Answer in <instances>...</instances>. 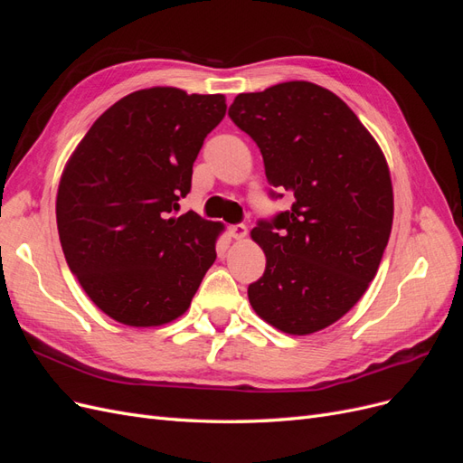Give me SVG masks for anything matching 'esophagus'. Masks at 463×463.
<instances>
[{
  "instance_id": "esophagus-1",
  "label": "esophagus",
  "mask_w": 463,
  "mask_h": 463,
  "mask_svg": "<svg viewBox=\"0 0 463 463\" xmlns=\"http://www.w3.org/2000/svg\"><path fill=\"white\" fill-rule=\"evenodd\" d=\"M230 235L233 237V240H245L247 228L243 226V223H235V226H230Z\"/></svg>"
}]
</instances>
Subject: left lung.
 <instances>
[{"label": "left lung", "mask_w": 463, "mask_h": 463, "mask_svg": "<svg viewBox=\"0 0 463 463\" xmlns=\"http://www.w3.org/2000/svg\"><path fill=\"white\" fill-rule=\"evenodd\" d=\"M228 116L260 148L269 184L296 197L250 232L266 269L249 303L286 334L318 332L363 298L388 245L394 193L384 154L352 108L315 82L237 94Z\"/></svg>", "instance_id": "obj_1"}]
</instances>
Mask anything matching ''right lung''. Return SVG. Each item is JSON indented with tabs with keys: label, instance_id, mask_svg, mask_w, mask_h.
I'll use <instances>...</instances> for the list:
<instances>
[{
	"label": "right lung",
	"instance_id": "add662e5",
	"mask_svg": "<svg viewBox=\"0 0 463 463\" xmlns=\"http://www.w3.org/2000/svg\"><path fill=\"white\" fill-rule=\"evenodd\" d=\"M226 108L223 94L131 92L92 123L63 167L55 218L65 260L121 325L162 326L184 315L216 260L223 223L174 213Z\"/></svg>",
	"mask_w": 463,
	"mask_h": 463
}]
</instances>
